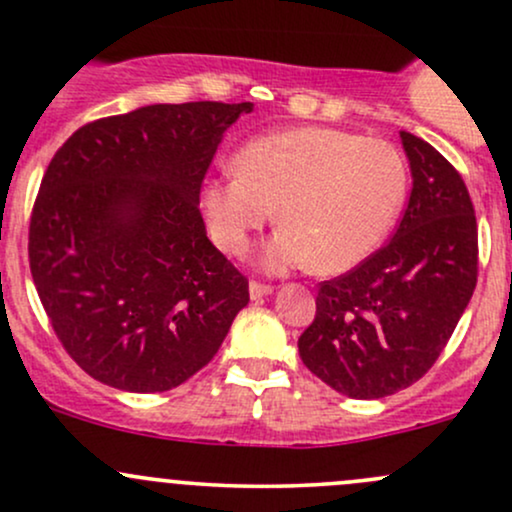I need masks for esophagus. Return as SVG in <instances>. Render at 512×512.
<instances>
[{"mask_svg": "<svg viewBox=\"0 0 512 512\" xmlns=\"http://www.w3.org/2000/svg\"><path fill=\"white\" fill-rule=\"evenodd\" d=\"M272 286L269 284H260V282H250V299H262V296H269L272 294Z\"/></svg>", "mask_w": 512, "mask_h": 512, "instance_id": "obj_1", "label": "esophagus"}]
</instances>
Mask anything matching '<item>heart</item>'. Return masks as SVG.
Masks as SVG:
<instances>
[{
    "instance_id": "heart-1",
    "label": "heart",
    "mask_w": 512,
    "mask_h": 512,
    "mask_svg": "<svg viewBox=\"0 0 512 512\" xmlns=\"http://www.w3.org/2000/svg\"><path fill=\"white\" fill-rule=\"evenodd\" d=\"M235 167L201 194L211 238L228 255H245L277 206L282 226L260 252L272 274L357 267L389 235L408 189L406 162L391 143L340 128L267 133L240 150Z\"/></svg>"
}]
</instances>
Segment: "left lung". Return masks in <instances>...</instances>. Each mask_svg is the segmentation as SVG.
<instances>
[{
  "mask_svg": "<svg viewBox=\"0 0 512 512\" xmlns=\"http://www.w3.org/2000/svg\"><path fill=\"white\" fill-rule=\"evenodd\" d=\"M413 189L393 238L352 272L323 282L299 355L342 396L372 401L415 384L469 306L479 233L459 172L401 131Z\"/></svg>",
  "mask_w": 512,
  "mask_h": 512,
  "instance_id": "8db88e82",
  "label": "left lung"
}]
</instances>
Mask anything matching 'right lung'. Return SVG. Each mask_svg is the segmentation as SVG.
Here are the masks:
<instances>
[{"label": "right lung", "mask_w": 512, "mask_h": 512, "mask_svg": "<svg viewBox=\"0 0 512 512\" xmlns=\"http://www.w3.org/2000/svg\"><path fill=\"white\" fill-rule=\"evenodd\" d=\"M250 101L150 104L87 123L43 174L31 277L55 335L92 379L170 391L211 362L247 279L206 238L199 192Z\"/></svg>", "instance_id": "right-lung-1"}]
</instances>
